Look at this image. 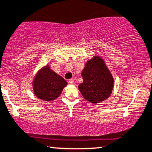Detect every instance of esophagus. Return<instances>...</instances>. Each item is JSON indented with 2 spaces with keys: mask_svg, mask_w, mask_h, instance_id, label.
<instances>
[{
  "mask_svg": "<svg viewBox=\"0 0 152 152\" xmlns=\"http://www.w3.org/2000/svg\"><path fill=\"white\" fill-rule=\"evenodd\" d=\"M69 83L71 84V85H74V80H72V79H69Z\"/></svg>",
  "mask_w": 152,
  "mask_h": 152,
  "instance_id": "obj_1",
  "label": "esophagus"
}]
</instances>
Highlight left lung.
Segmentation results:
<instances>
[{"label": "left lung", "mask_w": 152, "mask_h": 152, "mask_svg": "<svg viewBox=\"0 0 152 152\" xmlns=\"http://www.w3.org/2000/svg\"><path fill=\"white\" fill-rule=\"evenodd\" d=\"M81 75L83 82L79 84L78 89L86 100L97 104L110 96L114 78L101 57L95 56L88 61Z\"/></svg>", "instance_id": "obj_1"}]
</instances>
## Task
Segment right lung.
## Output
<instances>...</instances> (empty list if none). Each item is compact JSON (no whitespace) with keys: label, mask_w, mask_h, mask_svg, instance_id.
Instances as JSON below:
<instances>
[{"label":"right lung","mask_w":152,"mask_h":152,"mask_svg":"<svg viewBox=\"0 0 152 152\" xmlns=\"http://www.w3.org/2000/svg\"><path fill=\"white\" fill-rule=\"evenodd\" d=\"M66 85V80L50 69L48 65L38 71L33 81L35 95L48 102L57 99Z\"/></svg>","instance_id":"obj_1"}]
</instances>
